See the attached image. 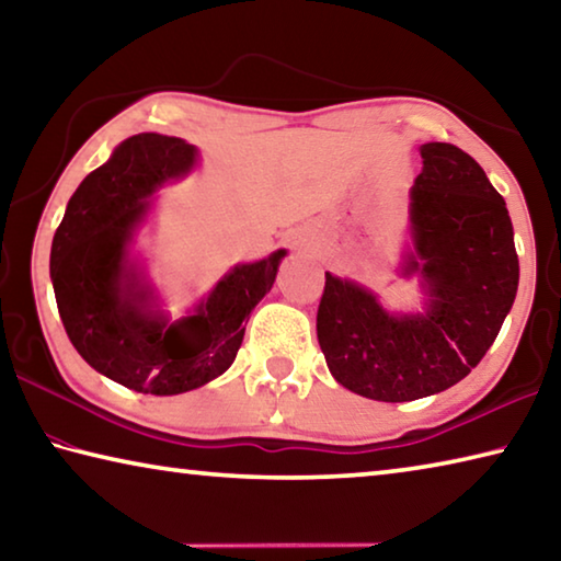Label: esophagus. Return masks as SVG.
<instances>
[{"mask_svg": "<svg viewBox=\"0 0 561 561\" xmlns=\"http://www.w3.org/2000/svg\"><path fill=\"white\" fill-rule=\"evenodd\" d=\"M317 230L314 227H309V225H301V227H294V230L289 232V242H291V247H314L317 244Z\"/></svg>", "mask_w": 561, "mask_h": 561, "instance_id": "obj_1", "label": "esophagus"}]
</instances>
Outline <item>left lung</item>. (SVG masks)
<instances>
[{
	"label": "left lung",
	"mask_w": 561,
	"mask_h": 561,
	"mask_svg": "<svg viewBox=\"0 0 561 561\" xmlns=\"http://www.w3.org/2000/svg\"><path fill=\"white\" fill-rule=\"evenodd\" d=\"M421 158L403 274H421L425 311L391 314L371 291L331 272L317 311L331 376L383 403L462 381L497 339L519 284L507 205L478 160L450 144H425Z\"/></svg>",
	"instance_id": "obj_1"
}]
</instances>
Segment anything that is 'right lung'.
<instances>
[{
    "mask_svg": "<svg viewBox=\"0 0 561 561\" xmlns=\"http://www.w3.org/2000/svg\"><path fill=\"white\" fill-rule=\"evenodd\" d=\"M195 146L183 138L138 133L93 170L66 205L51 242L56 307L73 348L99 374L138 393L175 396L201 388L232 366L244 321L272 289L279 262L237 264L187 317L170 321L128 244L150 195L190 173Z\"/></svg>",
    "mask_w": 561,
    "mask_h": 561,
    "instance_id": "right-lung-1",
    "label": "right lung"
}]
</instances>
